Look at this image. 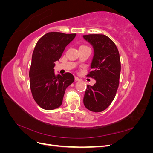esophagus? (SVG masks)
Wrapping results in <instances>:
<instances>
[{
  "instance_id": "34e87169",
  "label": "esophagus",
  "mask_w": 153,
  "mask_h": 153,
  "mask_svg": "<svg viewBox=\"0 0 153 153\" xmlns=\"http://www.w3.org/2000/svg\"><path fill=\"white\" fill-rule=\"evenodd\" d=\"M75 81H76V82H79V81H80V78H78L77 76H75Z\"/></svg>"
}]
</instances>
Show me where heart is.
Wrapping results in <instances>:
<instances>
[{
  "instance_id": "1",
  "label": "heart",
  "mask_w": 153,
  "mask_h": 153,
  "mask_svg": "<svg viewBox=\"0 0 153 153\" xmlns=\"http://www.w3.org/2000/svg\"><path fill=\"white\" fill-rule=\"evenodd\" d=\"M83 46H84V45H83Z\"/></svg>"
}]
</instances>
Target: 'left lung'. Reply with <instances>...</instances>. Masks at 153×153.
<instances>
[{"instance_id":"8db88e82","label":"left lung","mask_w":153,"mask_h":153,"mask_svg":"<svg viewBox=\"0 0 153 153\" xmlns=\"http://www.w3.org/2000/svg\"><path fill=\"white\" fill-rule=\"evenodd\" d=\"M94 48V54L87 76L96 80L93 86L87 85L84 97L85 108L100 112L114 100L119 84L121 61L114 41L103 34L83 36Z\"/></svg>"}]
</instances>
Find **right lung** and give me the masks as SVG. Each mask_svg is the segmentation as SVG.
I'll use <instances>...</instances> for the list:
<instances>
[{
  "mask_svg": "<svg viewBox=\"0 0 153 153\" xmlns=\"http://www.w3.org/2000/svg\"><path fill=\"white\" fill-rule=\"evenodd\" d=\"M75 36L76 34L48 32L36 43L29 70L30 86L36 103L45 110L59 107L66 88L75 80L70 73L55 75L53 68L54 62L59 61L65 47Z\"/></svg>",
  "mask_w": 153,
  "mask_h": 153,
  "instance_id": "add662e5",
  "label": "right lung"
}]
</instances>
